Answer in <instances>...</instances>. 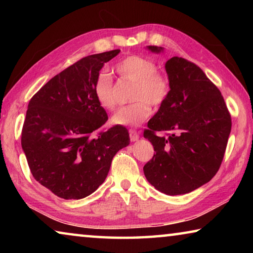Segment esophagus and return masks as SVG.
Listing matches in <instances>:
<instances>
[{"mask_svg": "<svg viewBox=\"0 0 253 253\" xmlns=\"http://www.w3.org/2000/svg\"><path fill=\"white\" fill-rule=\"evenodd\" d=\"M129 137H130L131 142H136V140L139 139V134L135 129H130L129 130Z\"/></svg>", "mask_w": 253, "mask_h": 253, "instance_id": "esophagus-1", "label": "esophagus"}]
</instances>
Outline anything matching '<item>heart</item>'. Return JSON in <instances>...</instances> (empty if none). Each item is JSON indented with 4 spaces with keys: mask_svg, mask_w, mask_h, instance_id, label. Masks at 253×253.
Segmentation results:
<instances>
[{
    "mask_svg": "<svg viewBox=\"0 0 253 253\" xmlns=\"http://www.w3.org/2000/svg\"><path fill=\"white\" fill-rule=\"evenodd\" d=\"M115 71L134 83L131 90L132 104L123 107L111 117V123L117 126H138L151 115V103L160 107L168 99L170 92L169 77L157 71L156 63L142 55H128L121 60ZM92 92L102 109L113 110L117 105L113 81L108 75L100 74L92 85Z\"/></svg>",
    "mask_w": 253,
    "mask_h": 253,
    "instance_id": "b5f03b06",
    "label": "heart"
}]
</instances>
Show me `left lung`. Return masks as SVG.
Listing matches in <instances>:
<instances>
[{
    "mask_svg": "<svg viewBox=\"0 0 253 253\" xmlns=\"http://www.w3.org/2000/svg\"><path fill=\"white\" fill-rule=\"evenodd\" d=\"M147 49L155 53L164 50L156 45ZM165 69L170 92L144 130L155 151L144 174L162 193L179 195L196 190L216 174L232 123L220 90L200 67L173 57Z\"/></svg>",
    "mask_w": 253,
    "mask_h": 253,
    "instance_id": "1",
    "label": "left lung"
}]
</instances>
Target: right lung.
<instances>
[{
  "label": "right lung",
  "mask_w": 253,
  "mask_h": 253,
  "mask_svg": "<svg viewBox=\"0 0 253 253\" xmlns=\"http://www.w3.org/2000/svg\"><path fill=\"white\" fill-rule=\"evenodd\" d=\"M121 50L91 54L54 76L29 102L21 145L41 185L65 200L93 193L108 175L116 153L129 145L124 126L96 132L108 121L92 85Z\"/></svg>",
  "instance_id": "add662e5"
}]
</instances>
